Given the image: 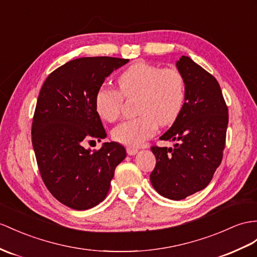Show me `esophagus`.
Listing matches in <instances>:
<instances>
[{
	"label": "esophagus",
	"instance_id": "1",
	"mask_svg": "<svg viewBox=\"0 0 257 257\" xmlns=\"http://www.w3.org/2000/svg\"><path fill=\"white\" fill-rule=\"evenodd\" d=\"M126 151H127V153L129 155H135L138 152V149L137 148H133V147H127Z\"/></svg>",
	"mask_w": 257,
	"mask_h": 257
}]
</instances>
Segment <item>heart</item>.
<instances>
[{
  "mask_svg": "<svg viewBox=\"0 0 257 257\" xmlns=\"http://www.w3.org/2000/svg\"><path fill=\"white\" fill-rule=\"evenodd\" d=\"M118 91L101 88L94 98L95 110L102 119L113 122L121 115L123 97L138 96L139 116L124 120L111 136L129 147L139 146L153 136L157 126L167 127L180 116L186 103V80L175 67L163 68L147 62H137L117 79Z\"/></svg>",
  "mask_w": 257,
  "mask_h": 257,
  "instance_id": "1",
  "label": "heart"
}]
</instances>
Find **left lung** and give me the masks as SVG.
Instances as JSON below:
<instances>
[{
	"mask_svg": "<svg viewBox=\"0 0 257 257\" xmlns=\"http://www.w3.org/2000/svg\"><path fill=\"white\" fill-rule=\"evenodd\" d=\"M177 67L186 80V103L164 141L174 148L152 146L156 164L151 183L161 195L182 200L206 188L220 165L226 146L228 107L216 78L188 56Z\"/></svg>",
	"mask_w": 257,
	"mask_h": 257,
	"instance_id": "8db88e82",
	"label": "left lung"
}]
</instances>
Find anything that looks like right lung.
I'll return each instance as SVG.
<instances>
[{
  "label": "right lung",
  "mask_w": 257,
  "mask_h": 257,
  "mask_svg": "<svg viewBox=\"0 0 257 257\" xmlns=\"http://www.w3.org/2000/svg\"><path fill=\"white\" fill-rule=\"evenodd\" d=\"M126 58H76L51 72L40 90L31 127V141L45 187L72 209L94 207L106 197L116 166L126 157L117 142L100 150L85 142L106 137L94 98L105 78L127 64Z\"/></svg>",
  "instance_id": "obj_1"
}]
</instances>
